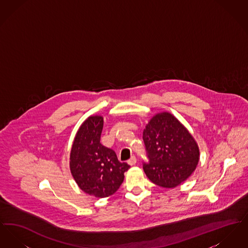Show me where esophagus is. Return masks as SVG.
Segmentation results:
<instances>
[{
	"label": "esophagus",
	"instance_id": "obj_1",
	"mask_svg": "<svg viewBox=\"0 0 248 248\" xmlns=\"http://www.w3.org/2000/svg\"><path fill=\"white\" fill-rule=\"evenodd\" d=\"M127 163H128L130 165H136V164H137V158H136V156H132L129 160L127 161Z\"/></svg>",
	"mask_w": 248,
	"mask_h": 248
}]
</instances>
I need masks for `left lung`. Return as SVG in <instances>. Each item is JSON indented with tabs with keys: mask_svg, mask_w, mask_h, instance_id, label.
<instances>
[{
	"mask_svg": "<svg viewBox=\"0 0 248 248\" xmlns=\"http://www.w3.org/2000/svg\"><path fill=\"white\" fill-rule=\"evenodd\" d=\"M148 178L163 188H175L185 181L199 162V148L189 131L168 112L156 114L143 131Z\"/></svg>",
	"mask_w": 248,
	"mask_h": 248,
	"instance_id": "obj_1",
	"label": "left lung"
}]
</instances>
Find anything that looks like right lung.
Masks as SVG:
<instances>
[{"instance_id":"right-lung-1","label":"right lung","mask_w":248,"mask_h":248,"mask_svg":"<svg viewBox=\"0 0 248 248\" xmlns=\"http://www.w3.org/2000/svg\"><path fill=\"white\" fill-rule=\"evenodd\" d=\"M101 116H90L78 130L71 148L70 168L76 183L85 193L97 198L113 194L130 165L121 163L115 152L100 143Z\"/></svg>"}]
</instances>
